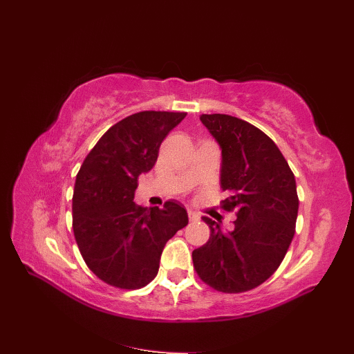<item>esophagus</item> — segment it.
Listing matches in <instances>:
<instances>
[{
    "instance_id": "1",
    "label": "esophagus",
    "mask_w": 354,
    "mask_h": 354,
    "mask_svg": "<svg viewBox=\"0 0 354 354\" xmlns=\"http://www.w3.org/2000/svg\"><path fill=\"white\" fill-rule=\"evenodd\" d=\"M188 217H189V221H198L200 220V214L192 212V210H188Z\"/></svg>"
}]
</instances>
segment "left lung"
<instances>
[{"instance_id": "1", "label": "left lung", "mask_w": 354, "mask_h": 354, "mask_svg": "<svg viewBox=\"0 0 354 354\" xmlns=\"http://www.w3.org/2000/svg\"><path fill=\"white\" fill-rule=\"evenodd\" d=\"M221 150L220 187L225 210L236 212L233 230L203 217L212 236L192 261L213 289L242 293L263 284L279 268L295 236L299 210L295 175L263 131L223 113L200 115Z\"/></svg>"}]
</instances>
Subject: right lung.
Returning <instances> with one entry per match:
<instances>
[{
  "instance_id": "obj_1",
  "label": "right lung",
  "mask_w": 354,
  "mask_h": 354,
  "mask_svg": "<svg viewBox=\"0 0 354 354\" xmlns=\"http://www.w3.org/2000/svg\"><path fill=\"white\" fill-rule=\"evenodd\" d=\"M185 112L144 111L111 127L78 170L73 229L78 250L96 276L120 289L149 284L166 242L188 225L175 200L159 207L134 203L137 179L154 166L166 136Z\"/></svg>"
}]
</instances>
